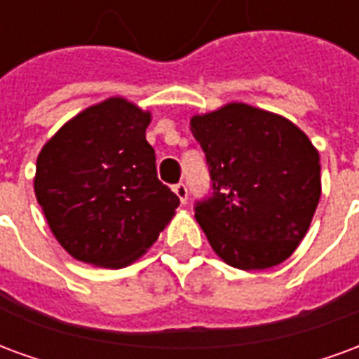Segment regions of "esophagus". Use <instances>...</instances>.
I'll return each mask as SVG.
<instances>
[{
    "mask_svg": "<svg viewBox=\"0 0 359 359\" xmlns=\"http://www.w3.org/2000/svg\"><path fill=\"white\" fill-rule=\"evenodd\" d=\"M172 192H175V194L179 196V200L182 203L187 202V198H188V188H187V184H184V182H179V184H175V187H172Z\"/></svg>",
    "mask_w": 359,
    "mask_h": 359,
    "instance_id": "obj_1",
    "label": "esophagus"
}]
</instances>
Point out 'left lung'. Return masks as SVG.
I'll list each match as a JSON object with an SVG mask.
<instances>
[{
    "label": "left lung",
    "instance_id": "8db88e82",
    "mask_svg": "<svg viewBox=\"0 0 359 359\" xmlns=\"http://www.w3.org/2000/svg\"><path fill=\"white\" fill-rule=\"evenodd\" d=\"M211 179L194 203L211 248L244 271L290 257L306 236L321 196L319 154L288 118L229 103L190 121Z\"/></svg>",
    "mask_w": 359,
    "mask_h": 359
}]
</instances>
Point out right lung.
<instances>
[{
  "label": "right lung",
  "mask_w": 359,
  "mask_h": 359,
  "mask_svg": "<svg viewBox=\"0 0 359 359\" xmlns=\"http://www.w3.org/2000/svg\"><path fill=\"white\" fill-rule=\"evenodd\" d=\"M149 113L109 97L69 121L40 151L34 192L51 233L84 264L118 269L157 241L179 208L157 179Z\"/></svg>",
  "instance_id": "right-lung-1"
}]
</instances>
